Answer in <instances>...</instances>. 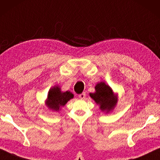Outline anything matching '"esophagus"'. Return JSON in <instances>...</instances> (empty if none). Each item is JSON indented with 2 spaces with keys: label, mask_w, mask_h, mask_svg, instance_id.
Segmentation results:
<instances>
[{
  "label": "esophagus",
  "mask_w": 160,
  "mask_h": 160,
  "mask_svg": "<svg viewBox=\"0 0 160 160\" xmlns=\"http://www.w3.org/2000/svg\"><path fill=\"white\" fill-rule=\"evenodd\" d=\"M85 96H86V93H85V92H83L82 93H81V94H80V95H78V97H79L80 98H81V99L85 98Z\"/></svg>",
  "instance_id": "34e87169"
}]
</instances>
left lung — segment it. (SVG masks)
I'll use <instances>...</instances> for the list:
<instances>
[{"instance_id": "8db88e82", "label": "left lung", "mask_w": 160, "mask_h": 160, "mask_svg": "<svg viewBox=\"0 0 160 160\" xmlns=\"http://www.w3.org/2000/svg\"><path fill=\"white\" fill-rule=\"evenodd\" d=\"M95 92L90 93V97L100 105L102 111L107 112L111 111L117 102V98L114 95L111 88L103 82L98 83L95 86Z\"/></svg>"}]
</instances>
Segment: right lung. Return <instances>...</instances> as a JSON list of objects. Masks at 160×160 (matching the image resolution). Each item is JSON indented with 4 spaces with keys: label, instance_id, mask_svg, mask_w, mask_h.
I'll use <instances>...</instances> for the list:
<instances>
[{
    "label": "right lung",
    "instance_id": "obj_1",
    "mask_svg": "<svg viewBox=\"0 0 160 160\" xmlns=\"http://www.w3.org/2000/svg\"><path fill=\"white\" fill-rule=\"evenodd\" d=\"M73 94L70 91L62 92L60 88L57 86L50 89L47 101V106L54 111H59L61 106H64L73 98Z\"/></svg>",
    "mask_w": 160,
    "mask_h": 160
}]
</instances>
